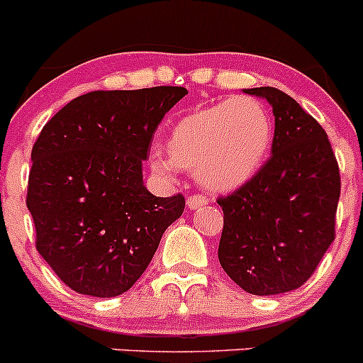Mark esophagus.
<instances>
[{
  "instance_id": "obj_1",
  "label": "esophagus",
  "mask_w": 363,
  "mask_h": 363,
  "mask_svg": "<svg viewBox=\"0 0 363 363\" xmlns=\"http://www.w3.org/2000/svg\"><path fill=\"white\" fill-rule=\"evenodd\" d=\"M206 196L203 195H191L188 196V200H186V203H188L189 209H199V207L206 206Z\"/></svg>"
}]
</instances>
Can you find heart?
<instances>
[{"mask_svg":"<svg viewBox=\"0 0 363 363\" xmlns=\"http://www.w3.org/2000/svg\"><path fill=\"white\" fill-rule=\"evenodd\" d=\"M273 143L269 110L253 97H235L179 118L168 135V156L154 152L150 167L161 177L179 168L196 172L206 188L228 191L248 182Z\"/></svg>","mask_w":363,"mask_h":363,"instance_id":"obj_1","label":"heart"}]
</instances>
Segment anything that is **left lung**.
I'll return each mask as SVG.
<instances>
[{
	"mask_svg": "<svg viewBox=\"0 0 363 363\" xmlns=\"http://www.w3.org/2000/svg\"><path fill=\"white\" fill-rule=\"evenodd\" d=\"M273 106L271 156L248 182L216 200L223 211L218 259L246 293L303 286L335 239L340 174L325 129L273 86L245 90Z\"/></svg>",
	"mask_w": 363,
	"mask_h": 363,
	"instance_id": "1",
	"label": "left lung"
}]
</instances>
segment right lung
Segmentation results:
<instances>
[{
	"mask_svg": "<svg viewBox=\"0 0 363 363\" xmlns=\"http://www.w3.org/2000/svg\"><path fill=\"white\" fill-rule=\"evenodd\" d=\"M182 86L96 90L76 97L42 128L31 149L26 206L35 246L79 294L125 293L152 260L186 200L154 196L142 163Z\"/></svg>",
	"mask_w": 363,
	"mask_h": 363,
	"instance_id": "add662e5",
	"label": "right lung"
}]
</instances>
